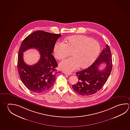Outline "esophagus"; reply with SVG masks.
<instances>
[{
	"instance_id": "obj_1",
	"label": "esophagus",
	"mask_w": 130,
	"mask_h": 130,
	"mask_svg": "<svg viewBox=\"0 0 130 130\" xmlns=\"http://www.w3.org/2000/svg\"><path fill=\"white\" fill-rule=\"evenodd\" d=\"M63 73H64L65 75H71V73H69V72H66V71H64Z\"/></svg>"
}]
</instances>
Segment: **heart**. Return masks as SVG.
Masks as SVG:
<instances>
[{
  "mask_svg": "<svg viewBox=\"0 0 130 130\" xmlns=\"http://www.w3.org/2000/svg\"><path fill=\"white\" fill-rule=\"evenodd\" d=\"M66 43L58 42L54 47L55 57L62 60L71 54L73 57L62 61L60 68L67 72L75 70L80 66L85 68L96 59L100 51L97 41L85 36H73L68 38Z\"/></svg>",
  "mask_w": 130,
  "mask_h": 130,
  "instance_id": "obj_1",
  "label": "heart"
}]
</instances>
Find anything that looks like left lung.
<instances>
[{"instance_id":"8db88e82","label":"left lung","mask_w":130,"mask_h":130,"mask_svg":"<svg viewBox=\"0 0 130 130\" xmlns=\"http://www.w3.org/2000/svg\"><path fill=\"white\" fill-rule=\"evenodd\" d=\"M104 62L107 66L104 70H99V66ZM112 60L110 47L108 44L103 50L99 57L88 68L76 73L78 82L72 86L73 90L79 94L89 96L101 89L111 73Z\"/></svg>"}]
</instances>
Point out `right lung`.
Here are the masks:
<instances>
[{
    "instance_id": "1",
    "label": "right lung",
    "mask_w": 130,
    "mask_h": 130,
    "mask_svg": "<svg viewBox=\"0 0 130 130\" xmlns=\"http://www.w3.org/2000/svg\"><path fill=\"white\" fill-rule=\"evenodd\" d=\"M60 34L44 31L33 32L25 38L19 48L17 68L20 77L29 90L37 93L44 92L54 84L58 64L52 54L54 45ZM30 48H35L41 56L38 62L29 66L23 61V52Z\"/></svg>"
}]
</instances>
